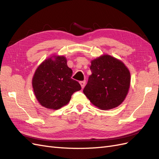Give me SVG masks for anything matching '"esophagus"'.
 <instances>
[{
	"label": "esophagus",
	"instance_id": "obj_1",
	"mask_svg": "<svg viewBox=\"0 0 159 159\" xmlns=\"http://www.w3.org/2000/svg\"><path fill=\"white\" fill-rule=\"evenodd\" d=\"M80 85L81 86V88L83 89L84 88L85 85V81H80Z\"/></svg>",
	"mask_w": 159,
	"mask_h": 159
}]
</instances>
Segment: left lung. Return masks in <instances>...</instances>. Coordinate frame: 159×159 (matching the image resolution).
I'll return each instance as SVG.
<instances>
[{
  "label": "left lung",
  "mask_w": 159,
  "mask_h": 159,
  "mask_svg": "<svg viewBox=\"0 0 159 159\" xmlns=\"http://www.w3.org/2000/svg\"><path fill=\"white\" fill-rule=\"evenodd\" d=\"M91 63V75L84 93L100 109L119 106L125 99L129 89L131 74L128 68L121 61L105 54Z\"/></svg>",
  "instance_id": "left-lung-1"
}]
</instances>
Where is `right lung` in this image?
Segmentation results:
<instances>
[{"label":"right lung","mask_w":159,"mask_h":159,"mask_svg":"<svg viewBox=\"0 0 159 159\" xmlns=\"http://www.w3.org/2000/svg\"><path fill=\"white\" fill-rule=\"evenodd\" d=\"M72 74L64 56H53L38 67L32 87L42 106L57 110L69 103L72 94L81 89L78 81L71 79Z\"/></svg>","instance_id":"obj_1"}]
</instances>
